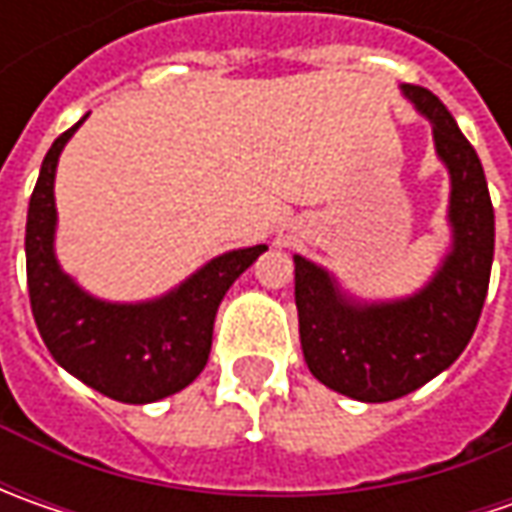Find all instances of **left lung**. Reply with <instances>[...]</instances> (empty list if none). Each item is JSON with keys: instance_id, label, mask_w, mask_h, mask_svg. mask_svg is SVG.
<instances>
[{"instance_id": "1", "label": "left lung", "mask_w": 512, "mask_h": 512, "mask_svg": "<svg viewBox=\"0 0 512 512\" xmlns=\"http://www.w3.org/2000/svg\"><path fill=\"white\" fill-rule=\"evenodd\" d=\"M433 128L450 173V250L430 282L402 299L367 302L305 256L296 262L299 336L310 373L356 402H393L462 356L482 316L493 267L496 219L484 168L450 110L427 88L399 85Z\"/></svg>"}]
</instances>
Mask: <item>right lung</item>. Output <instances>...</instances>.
Listing matches in <instances>:
<instances>
[{
  "mask_svg": "<svg viewBox=\"0 0 512 512\" xmlns=\"http://www.w3.org/2000/svg\"><path fill=\"white\" fill-rule=\"evenodd\" d=\"M88 116L50 145L30 196L25 227L30 310L50 356L70 376L116 402H159L185 390L205 370L216 310L267 245L227 250L148 302H105L76 285L53 247V182L62 150Z\"/></svg>",
  "mask_w": 512,
  "mask_h": 512,
  "instance_id": "1",
  "label": "right lung"
}]
</instances>
